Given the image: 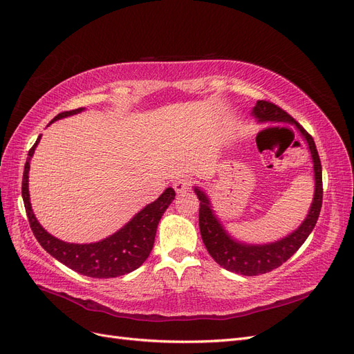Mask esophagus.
Listing matches in <instances>:
<instances>
[{
	"label": "esophagus",
	"instance_id": "34e87169",
	"mask_svg": "<svg viewBox=\"0 0 354 354\" xmlns=\"http://www.w3.org/2000/svg\"><path fill=\"white\" fill-rule=\"evenodd\" d=\"M192 189V180L187 177H178L174 181V190L177 194H185V192H189Z\"/></svg>",
	"mask_w": 354,
	"mask_h": 354
}]
</instances>
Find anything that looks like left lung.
<instances>
[{"label": "left lung", "instance_id": "1", "mask_svg": "<svg viewBox=\"0 0 354 354\" xmlns=\"http://www.w3.org/2000/svg\"><path fill=\"white\" fill-rule=\"evenodd\" d=\"M252 116L259 120V122H288L292 124L297 130L301 133L303 138L307 142L310 155H312L313 171H315V195L312 205H310L307 217L299 224L298 229L288 236L263 245L245 243L232 238L227 230L223 227L221 221L217 218L216 212L211 207V201L205 192L195 186V194L198 195L199 203V230L205 248L209 252L216 263H218L223 269L229 272L243 274V276H257L282 266L288 259L298 251L308 234L315 229L320 208H322V165L313 137L310 136L304 128L299 125L291 115H288L279 106L270 102L259 100L252 108Z\"/></svg>", "mask_w": 354, "mask_h": 354}]
</instances>
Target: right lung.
<instances>
[{"label":"right lung","instance_id":"1","mask_svg":"<svg viewBox=\"0 0 354 354\" xmlns=\"http://www.w3.org/2000/svg\"><path fill=\"white\" fill-rule=\"evenodd\" d=\"M84 108L62 112L53 118V124L62 118H66L75 113L82 112ZM41 136L37 138L35 145L28 152V159L24 169L22 180V198L25 203L26 216L34 232L37 241L50 255L69 269L78 272L80 274L95 277V279H106V277H116L130 273L140 267L151 254L155 242V234L158 229V223L164 216L165 209L169 203L174 201L176 192L173 187L165 189V192L156 201L146 205L140 212L128 221L124 227H121L109 238L93 243H69L60 241L50 234L38 223L34 211L30 207L29 199V160L35 152V147L39 143Z\"/></svg>","mask_w":354,"mask_h":354}]
</instances>
